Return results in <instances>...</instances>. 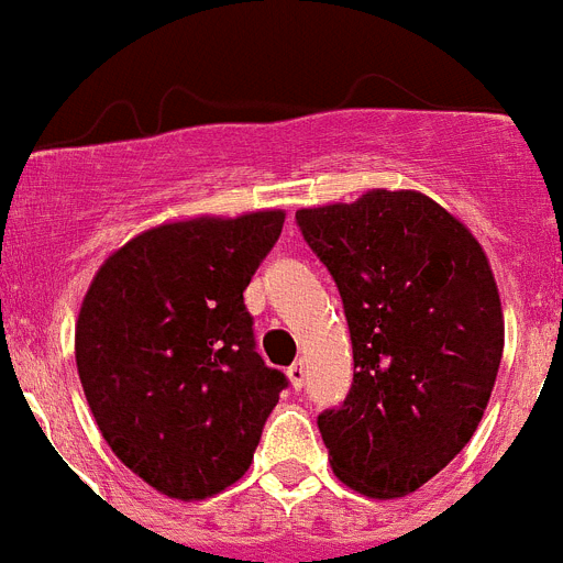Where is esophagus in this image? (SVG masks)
Segmentation results:
<instances>
[{
	"mask_svg": "<svg viewBox=\"0 0 563 563\" xmlns=\"http://www.w3.org/2000/svg\"><path fill=\"white\" fill-rule=\"evenodd\" d=\"M287 378H290V384L296 387V390H301V387H305V378H307L305 362L290 364V367H287Z\"/></svg>",
	"mask_w": 563,
	"mask_h": 563,
	"instance_id": "obj_1",
	"label": "esophagus"
}]
</instances>
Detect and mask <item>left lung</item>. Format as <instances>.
Wrapping results in <instances>:
<instances>
[{"label":"left lung","instance_id":"1","mask_svg":"<svg viewBox=\"0 0 563 563\" xmlns=\"http://www.w3.org/2000/svg\"><path fill=\"white\" fill-rule=\"evenodd\" d=\"M353 341L347 398L319 416L333 473L369 498L427 484L473 439L504 353L482 244L412 190L299 210Z\"/></svg>","mask_w":563,"mask_h":563}]
</instances>
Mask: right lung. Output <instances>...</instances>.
Instances as JSON below:
<instances>
[{"label":"right lung","mask_w":563,"mask_h":563,"mask_svg":"<svg viewBox=\"0 0 563 563\" xmlns=\"http://www.w3.org/2000/svg\"><path fill=\"white\" fill-rule=\"evenodd\" d=\"M285 213L162 224L96 273L76 321V367L110 450L170 498L247 473L287 387L256 353L244 290Z\"/></svg>","instance_id":"1"}]
</instances>
